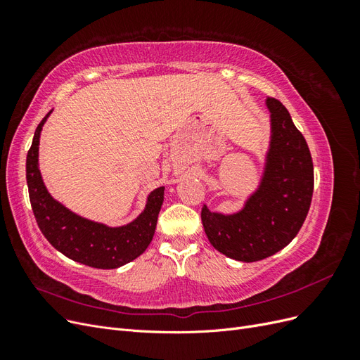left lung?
<instances>
[{
    "label": "left lung",
    "mask_w": 360,
    "mask_h": 360,
    "mask_svg": "<svg viewBox=\"0 0 360 360\" xmlns=\"http://www.w3.org/2000/svg\"><path fill=\"white\" fill-rule=\"evenodd\" d=\"M270 136L257 188L240 209L212 212L204 204L201 221L212 246L243 263L264 259L284 249L302 228L314 191V167L303 135L287 108L267 97Z\"/></svg>",
    "instance_id": "8db88e82"
}]
</instances>
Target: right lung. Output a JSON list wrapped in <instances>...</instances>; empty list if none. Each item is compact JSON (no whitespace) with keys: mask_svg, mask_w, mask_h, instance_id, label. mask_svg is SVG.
<instances>
[{"mask_svg":"<svg viewBox=\"0 0 360 360\" xmlns=\"http://www.w3.org/2000/svg\"><path fill=\"white\" fill-rule=\"evenodd\" d=\"M51 112L37 126L27 155L30 201L40 231L58 252L76 263L96 269L122 267L146 252L153 240L165 186L151 191L143 212L124 225L110 226L72 212L49 193L39 168L40 134Z\"/></svg>","mask_w":360,"mask_h":360,"instance_id":"obj_1","label":"right lung"}]
</instances>
